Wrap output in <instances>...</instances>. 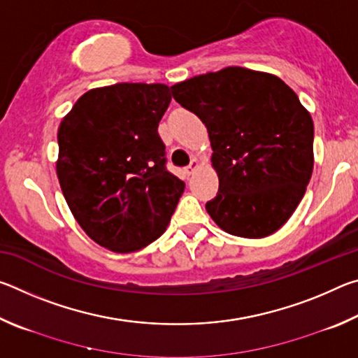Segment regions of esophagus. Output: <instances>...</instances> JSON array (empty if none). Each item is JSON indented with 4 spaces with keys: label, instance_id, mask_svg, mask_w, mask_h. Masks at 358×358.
Here are the masks:
<instances>
[{
    "label": "esophagus",
    "instance_id": "esophagus-1",
    "mask_svg": "<svg viewBox=\"0 0 358 358\" xmlns=\"http://www.w3.org/2000/svg\"><path fill=\"white\" fill-rule=\"evenodd\" d=\"M199 166H201V164H199V161H197V159H192V161H191V164L185 169V172H186L187 175H192L194 172L197 171Z\"/></svg>",
    "mask_w": 358,
    "mask_h": 358
}]
</instances>
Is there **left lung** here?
Returning <instances> with one entry per match:
<instances>
[{"instance_id":"1","label":"left lung","mask_w":358,"mask_h":358,"mask_svg":"<svg viewBox=\"0 0 358 358\" xmlns=\"http://www.w3.org/2000/svg\"><path fill=\"white\" fill-rule=\"evenodd\" d=\"M202 120L220 189L207 202L224 232L264 238L294 215L310 183L314 124L299 96L268 72L229 66L171 87Z\"/></svg>"}]
</instances>
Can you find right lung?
<instances>
[{"label": "right lung", "mask_w": 358, "mask_h": 358, "mask_svg": "<svg viewBox=\"0 0 358 358\" xmlns=\"http://www.w3.org/2000/svg\"><path fill=\"white\" fill-rule=\"evenodd\" d=\"M171 99L164 83L93 88L59 123L63 196L83 232L113 252H134L159 238L185 191L167 172L157 134Z\"/></svg>", "instance_id": "obj_1"}]
</instances>
